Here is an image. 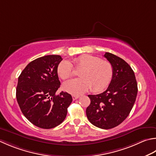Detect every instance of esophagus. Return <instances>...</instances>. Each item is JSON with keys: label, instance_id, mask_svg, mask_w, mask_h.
<instances>
[{"label": "esophagus", "instance_id": "1", "mask_svg": "<svg viewBox=\"0 0 156 156\" xmlns=\"http://www.w3.org/2000/svg\"><path fill=\"white\" fill-rule=\"evenodd\" d=\"M79 97H80V95H77V94H73L72 95V99L73 100H76L78 99Z\"/></svg>", "mask_w": 156, "mask_h": 156}]
</instances>
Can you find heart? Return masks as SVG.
<instances>
[{
    "mask_svg": "<svg viewBox=\"0 0 156 156\" xmlns=\"http://www.w3.org/2000/svg\"><path fill=\"white\" fill-rule=\"evenodd\" d=\"M76 68L82 69L79 72L81 78L69 80L63 84V89L74 94L85 92L92 87L93 91L101 92L110 84L114 76V69L110 62L100 57L84 55L72 61ZM58 74L63 80L74 75L72 63L68 60L61 62L57 68Z\"/></svg>",
    "mask_w": 156,
    "mask_h": 156,
    "instance_id": "b5f03b06",
    "label": "heart"
}]
</instances>
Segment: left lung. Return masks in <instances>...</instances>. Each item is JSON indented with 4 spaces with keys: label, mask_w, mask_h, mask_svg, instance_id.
<instances>
[{
    "label": "left lung",
    "mask_w": 156,
    "mask_h": 156,
    "mask_svg": "<svg viewBox=\"0 0 156 156\" xmlns=\"http://www.w3.org/2000/svg\"><path fill=\"white\" fill-rule=\"evenodd\" d=\"M104 57L112 65L114 76L105 91L88 95L90 103L86 114L94 126L110 129L120 124L129 115L138 88L135 73L124 59L110 53H105Z\"/></svg>",
    "instance_id": "1"
}]
</instances>
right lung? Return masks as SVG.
Returning <instances> with one entry per match:
<instances>
[{"label": "right lung", "mask_w": 156, "mask_h": 156, "mask_svg": "<svg viewBox=\"0 0 156 156\" xmlns=\"http://www.w3.org/2000/svg\"><path fill=\"white\" fill-rule=\"evenodd\" d=\"M60 55H46L27 65L18 78L16 98L27 120L41 129H53L65 120L72 101L71 94L62 91L57 68Z\"/></svg>", "instance_id": "1"}]
</instances>
